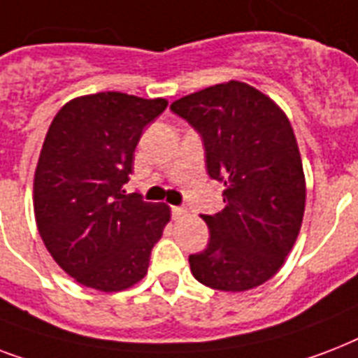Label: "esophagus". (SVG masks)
<instances>
[{
    "mask_svg": "<svg viewBox=\"0 0 358 358\" xmlns=\"http://www.w3.org/2000/svg\"><path fill=\"white\" fill-rule=\"evenodd\" d=\"M171 212H173V217L176 219V221H180V219H184L185 215H187V210L180 206H173L171 208Z\"/></svg>",
    "mask_w": 358,
    "mask_h": 358,
    "instance_id": "1",
    "label": "esophagus"
}]
</instances>
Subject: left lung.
<instances>
[{
  "label": "left lung",
  "mask_w": 358,
  "mask_h": 358,
  "mask_svg": "<svg viewBox=\"0 0 358 358\" xmlns=\"http://www.w3.org/2000/svg\"><path fill=\"white\" fill-rule=\"evenodd\" d=\"M201 131L208 174L224 184V208L201 215L210 243L189 256L208 288L247 292L278 273L299 236L306 182L299 146L277 102L243 81H224L171 103Z\"/></svg>",
  "instance_id": "8db88e82"
}]
</instances>
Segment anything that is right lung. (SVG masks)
I'll list each match as a JSON object with an SVG mask.
<instances>
[{
    "label": "right lung",
    "mask_w": 358,
    "mask_h": 358,
    "mask_svg": "<svg viewBox=\"0 0 358 358\" xmlns=\"http://www.w3.org/2000/svg\"><path fill=\"white\" fill-rule=\"evenodd\" d=\"M167 103L115 91L85 94L64 103L48 128L33 178L36 229L81 286L113 294L148 271L171 208L126 195L124 184L143 128Z\"/></svg>",
    "instance_id": "1"
}]
</instances>
